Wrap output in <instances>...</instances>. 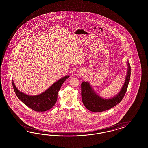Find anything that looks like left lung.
Returning <instances> with one entry per match:
<instances>
[{"label":"left lung","instance_id":"8db88e82","mask_svg":"<svg viewBox=\"0 0 148 148\" xmlns=\"http://www.w3.org/2000/svg\"><path fill=\"white\" fill-rule=\"evenodd\" d=\"M127 72L125 80L120 92L110 99L103 98L97 94L91 87L90 82L83 81L81 84V98L82 101L86 108L92 112H103L115 106L124 98L128 85L131 75V67L129 62L127 61Z\"/></svg>","mask_w":148,"mask_h":148}]
</instances>
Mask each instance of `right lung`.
I'll return each instance as SVG.
<instances>
[{"instance_id":"obj_1","label":"right lung","mask_w":148,"mask_h":148,"mask_svg":"<svg viewBox=\"0 0 148 148\" xmlns=\"http://www.w3.org/2000/svg\"><path fill=\"white\" fill-rule=\"evenodd\" d=\"M69 77L66 75L55 82L41 94L29 95L21 92L17 88L12 80L14 91L18 99L32 110L37 112H44L53 108L56 103L58 91L63 82Z\"/></svg>"}]
</instances>
